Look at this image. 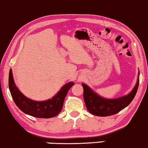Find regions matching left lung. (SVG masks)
<instances>
[{"label": "left lung", "mask_w": 148, "mask_h": 148, "mask_svg": "<svg viewBox=\"0 0 148 148\" xmlns=\"http://www.w3.org/2000/svg\"><path fill=\"white\" fill-rule=\"evenodd\" d=\"M82 84L84 89L83 97L87 110L94 115L106 117L117 114L131 103L136 94L139 79L138 78L136 86L129 94L113 99H107L101 97L87 84Z\"/></svg>", "instance_id": "1"}]
</instances>
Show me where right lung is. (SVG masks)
Instances as JSON below:
<instances>
[{"label":"right lung","instance_id":"add662e5","mask_svg":"<svg viewBox=\"0 0 148 148\" xmlns=\"http://www.w3.org/2000/svg\"><path fill=\"white\" fill-rule=\"evenodd\" d=\"M73 85V82L67 83L54 97L47 101H34L25 96L19 90L14 84L12 71L10 70L9 89L14 103L23 112L38 118H51L60 113L66 94Z\"/></svg>","mask_w":148,"mask_h":148}]
</instances>
